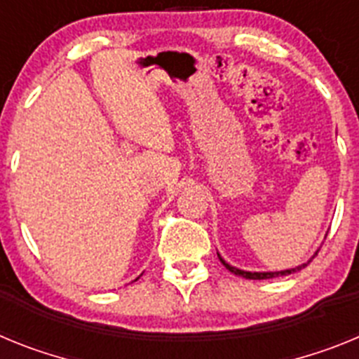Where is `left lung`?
I'll use <instances>...</instances> for the list:
<instances>
[{
  "mask_svg": "<svg viewBox=\"0 0 359 359\" xmlns=\"http://www.w3.org/2000/svg\"><path fill=\"white\" fill-rule=\"evenodd\" d=\"M218 258H220V262H222L224 267H226L227 271H231V273L236 274V276H242V278H248V280H267V278H276V276H287V274L304 269V267L311 262L309 260L307 264H302V266H298V267H292V269H283V271H244V269H238V267H235V266H229V264H227V262L220 257V255H218Z\"/></svg>",
  "mask_w": 359,
  "mask_h": 359,
  "instance_id": "1",
  "label": "left lung"
}]
</instances>
